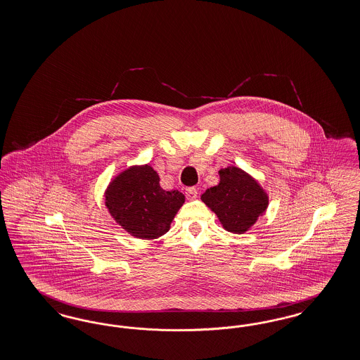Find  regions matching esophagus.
I'll use <instances>...</instances> for the list:
<instances>
[{
    "label": "esophagus",
    "instance_id": "esophagus-1",
    "mask_svg": "<svg viewBox=\"0 0 360 360\" xmlns=\"http://www.w3.org/2000/svg\"><path fill=\"white\" fill-rule=\"evenodd\" d=\"M186 195L188 200H195L198 195V190L195 187H187Z\"/></svg>",
    "mask_w": 360,
    "mask_h": 360
}]
</instances>
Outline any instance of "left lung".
Returning <instances> with one entry per match:
<instances>
[{
  "label": "left lung",
  "mask_w": 360,
  "mask_h": 360,
  "mask_svg": "<svg viewBox=\"0 0 360 360\" xmlns=\"http://www.w3.org/2000/svg\"><path fill=\"white\" fill-rule=\"evenodd\" d=\"M219 184L207 188L201 200L216 213L225 231L243 234L266 212L269 197L259 181L243 169H221Z\"/></svg>",
  "instance_id": "8db88e82"
}]
</instances>
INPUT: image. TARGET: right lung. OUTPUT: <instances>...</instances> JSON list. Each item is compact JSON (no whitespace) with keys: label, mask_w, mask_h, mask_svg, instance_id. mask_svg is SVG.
<instances>
[{"label":"right lung","mask_w":360,"mask_h":360,"mask_svg":"<svg viewBox=\"0 0 360 360\" xmlns=\"http://www.w3.org/2000/svg\"><path fill=\"white\" fill-rule=\"evenodd\" d=\"M104 200L108 213L129 234L155 240L170 231L185 195L178 190H163L150 165H134L111 179Z\"/></svg>","instance_id":"1"}]
</instances>
